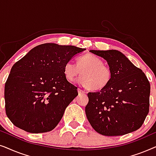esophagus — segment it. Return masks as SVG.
I'll return each mask as SVG.
<instances>
[{
	"label": "esophagus",
	"mask_w": 156,
	"mask_h": 156,
	"mask_svg": "<svg viewBox=\"0 0 156 156\" xmlns=\"http://www.w3.org/2000/svg\"><path fill=\"white\" fill-rule=\"evenodd\" d=\"M78 92L80 94H84L86 93L85 92V91L82 90V89H78Z\"/></svg>",
	"instance_id": "1"
}]
</instances>
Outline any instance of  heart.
<instances>
[{
  "mask_svg": "<svg viewBox=\"0 0 156 156\" xmlns=\"http://www.w3.org/2000/svg\"><path fill=\"white\" fill-rule=\"evenodd\" d=\"M78 82L91 90H101L109 84L112 78V72L104 65L101 59L91 54L78 57L76 65L68 61L64 66V74L69 82L73 81L81 74Z\"/></svg>",
  "mask_w": 156,
  "mask_h": 156,
  "instance_id": "1",
  "label": "heart"
}]
</instances>
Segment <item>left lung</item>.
Returning <instances> with one entry per match:
<instances>
[{
  "mask_svg": "<svg viewBox=\"0 0 156 156\" xmlns=\"http://www.w3.org/2000/svg\"><path fill=\"white\" fill-rule=\"evenodd\" d=\"M89 52L106 60L112 78L105 88L87 94L89 122L97 133L107 136L138 130L149 112L151 86L146 74L118 50Z\"/></svg>",
  "mask_w": 156,
  "mask_h": 156,
  "instance_id": "8db88e82",
  "label": "left lung"
}]
</instances>
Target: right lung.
Listing matches in <instances>:
<instances>
[{"label":"right lung","instance_id":"right-lung-1","mask_svg":"<svg viewBox=\"0 0 156 156\" xmlns=\"http://www.w3.org/2000/svg\"><path fill=\"white\" fill-rule=\"evenodd\" d=\"M85 49L40 44L14 64L5 84V113L16 127L32 133L54 129L78 95L64 66Z\"/></svg>","mask_w":156,"mask_h":156}]
</instances>
